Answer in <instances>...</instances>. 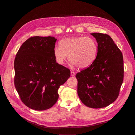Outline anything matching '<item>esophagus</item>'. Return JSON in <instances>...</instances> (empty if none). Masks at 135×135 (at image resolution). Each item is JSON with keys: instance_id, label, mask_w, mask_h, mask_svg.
<instances>
[{"instance_id": "esophagus-1", "label": "esophagus", "mask_w": 135, "mask_h": 135, "mask_svg": "<svg viewBox=\"0 0 135 135\" xmlns=\"http://www.w3.org/2000/svg\"><path fill=\"white\" fill-rule=\"evenodd\" d=\"M70 74H71V76H72L75 75V73L74 71H71Z\"/></svg>"}]
</instances>
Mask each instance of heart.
Segmentation results:
<instances>
[{
  "instance_id": "obj_1",
  "label": "heart",
  "mask_w": 135,
  "mask_h": 135,
  "mask_svg": "<svg viewBox=\"0 0 135 135\" xmlns=\"http://www.w3.org/2000/svg\"><path fill=\"white\" fill-rule=\"evenodd\" d=\"M97 45L91 37L77 36L65 38L60 42V46L54 49V55L57 62L63 64L69 56V61L79 69L87 68L95 60Z\"/></svg>"
}]
</instances>
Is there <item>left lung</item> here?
Segmentation results:
<instances>
[{
	"instance_id": "left-lung-1",
	"label": "left lung",
	"mask_w": 135,
	"mask_h": 135,
	"mask_svg": "<svg viewBox=\"0 0 135 135\" xmlns=\"http://www.w3.org/2000/svg\"><path fill=\"white\" fill-rule=\"evenodd\" d=\"M98 43L93 64L78 73V94L87 107L99 109L107 107L119 96L123 81V55L110 36L92 33Z\"/></svg>"
}]
</instances>
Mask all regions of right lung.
Listing matches in <instances>:
<instances>
[{"mask_svg": "<svg viewBox=\"0 0 135 135\" xmlns=\"http://www.w3.org/2000/svg\"><path fill=\"white\" fill-rule=\"evenodd\" d=\"M56 39L34 36L20 47L14 61V83L26 107L35 110L52 107L59 99L58 89L70 71L56 62L54 55Z\"/></svg>", "mask_w": 135, "mask_h": 135, "instance_id": "1", "label": "right lung"}]
</instances>
